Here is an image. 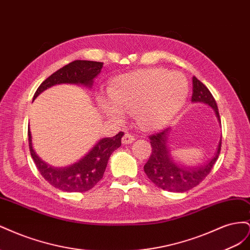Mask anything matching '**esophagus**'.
<instances>
[{"label": "esophagus", "mask_w": 250, "mask_h": 250, "mask_svg": "<svg viewBox=\"0 0 250 250\" xmlns=\"http://www.w3.org/2000/svg\"><path fill=\"white\" fill-rule=\"evenodd\" d=\"M133 141H134L133 135L129 132H125V134L123 135V138H122V143L123 144H131Z\"/></svg>", "instance_id": "obj_1"}]
</instances>
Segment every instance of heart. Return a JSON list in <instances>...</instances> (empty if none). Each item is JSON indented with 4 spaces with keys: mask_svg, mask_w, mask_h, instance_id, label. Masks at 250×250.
<instances>
[{
    "mask_svg": "<svg viewBox=\"0 0 250 250\" xmlns=\"http://www.w3.org/2000/svg\"><path fill=\"white\" fill-rule=\"evenodd\" d=\"M188 95L185 75L152 69L118 77L109 87V96H100L98 102L111 118H121L123 111L134 113L142 127L156 129L177 115Z\"/></svg>",
    "mask_w": 250,
    "mask_h": 250,
    "instance_id": "1",
    "label": "heart"
}]
</instances>
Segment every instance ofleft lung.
Here are the masks:
<instances>
[{"instance_id":"left-lung-1","label":"left lung","mask_w":250,"mask_h":250,"mask_svg":"<svg viewBox=\"0 0 250 250\" xmlns=\"http://www.w3.org/2000/svg\"><path fill=\"white\" fill-rule=\"evenodd\" d=\"M192 102H202L209 105L214 109L219 123H221L217 103L213 95L196 77H193ZM170 129L171 128H167V129H164L161 132L154 133L149 137L152 153H151L148 162L144 166V171H145L147 177L156 187L166 191L183 193L198 186L208 175L220 154L221 140L219 142L214 157L210 158L207 164L195 168L179 167L170 157L167 146Z\"/></svg>"}]
</instances>
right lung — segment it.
Returning a JSON list of instances; mask_svg holds the SVG:
<instances>
[{
	"label": "right lung",
	"mask_w": 250,
	"mask_h": 250,
	"mask_svg": "<svg viewBox=\"0 0 250 250\" xmlns=\"http://www.w3.org/2000/svg\"><path fill=\"white\" fill-rule=\"evenodd\" d=\"M103 62L89 60H75L52 74L37 88L33 100L47 89L60 83H72L90 87L94 79L101 72ZM124 133L121 131L112 138L100 140L89 152L77 163L64 168H53L42 162L32 148L31 132L28 130L30 153L37 170L48 183L64 192H86L102 179L111 153L121 146V139Z\"/></svg>",
	"instance_id": "1"
}]
</instances>
